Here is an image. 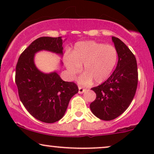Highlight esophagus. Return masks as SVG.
I'll list each match as a JSON object with an SVG mask.
<instances>
[{"mask_svg": "<svg viewBox=\"0 0 154 154\" xmlns=\"http://www.w3.org/2000/svg\"><path fill=\"white\" fill-rule=\"evenodd\" d=\"M85 90H86V89H85V88L83 87H79V94L83 93L84 92H85Z\"/></svg>", "mask_w": 154, "mask_h": 154, "instance_id": "obj_1", "label": "esophagus"}]
</instances>
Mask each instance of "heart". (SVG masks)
<instances>
[{
	"mask_svg": "<svg viewBox=\"0 0 154 154\" xmlns=\"http://www.w3.org/2000/svg\"><path fill=\"white\" fill-rule=\"evenodd\" d=\"M118 60V54L114 47L94 41L79 42L71 54L66 53L64 62L71 79L82 69L84 73L79 79V83L88 85L92 80L101 83L110 76Z\"/></svg>",
	"mask_w": 154,
	"mask_h": 154,
	"instance_id": "heart-1",
	"label": "heart"
}]
</instances>
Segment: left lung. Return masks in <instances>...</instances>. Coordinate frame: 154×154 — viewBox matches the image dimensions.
<instances>
[{
  "instance_id": "1",
  "label": "left lung",
  "mask_w": 154,
  "mask_h": 154,
  "mask_svg": "<svg viewBox=\"0 0 154 154\" xmlns=\"http://www.w3.org/2000/svg\"><path fill=\"white\" fill-rule=\"evenodd\" d=\"M112 41L119 57L116 68L106 81L91 89L96 93V99L90 104V109L104 121L115 119L128 108L138 83L135 57L119 38L113 36Z\"/></svg>"
}]
</instances>
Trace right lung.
<instances>
[{
  "label": "right lung",
  "instance_id": "right-lung-1",
  "mask_svg": "<svg viewBox=\"0 0 154 154\" xmlns=\"http://www.w3.org/2000/svg\"><path fill=\"white\" fill-rule=\"evenodd\" d=\"M62 37H41L24 50L16 66L15 83L21 102L30 114L52 123L64 116L69 101L78 93L73 82H66L57 73H44L36 68L34 54L41 50L63 54Z\"/></svg>",
  "mask_w": 154,
  "mask_h": 154
}]
</instances>
